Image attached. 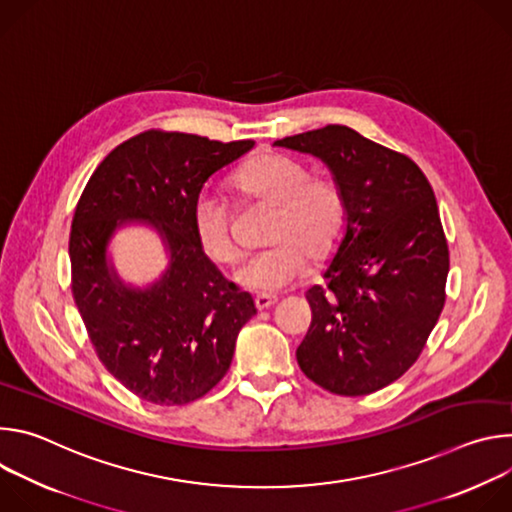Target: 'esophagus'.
<instances>
[{
	"mask_svg": "<svg viewBox=\"0 0 512 512\" xmlns=\"http://www.w3.org/2000/svg\"><path fill=\"white\" fill-rule=\"evenodd\" d=\"M273 304H277V298H275V296L259 294V296L255 298V308H257V310H267V308H271Z\"/></svg>",
	"mask_w": 512,
	"mask_h": 512,
	"instance_id": "obj_1",
	"label": "esophagus"
}]
</instances>
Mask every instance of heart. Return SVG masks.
Here are the masks:
<instances>
[{"label":"heart","mask_w":512,"mask_h":512,"mask_svg":"<svg viewBox=\"0 0 512 512\" xmlns=\"http://www.w3.org/2000/svg\"><path fill=\"white\" fill-rule=\"evenodd\" d=\"M239 204L271 206L265 241L237 271V281L251 291L271 294L294 283L308 269V259L324 261L340 247L348 225L342 186L285 154H261L231 178ZM192 229L202 253L216 265H235L241 249L233 237L231 204L202 192L192 204Z\"/></svg>","instance_id":"b5f03b06"}]
</instances>
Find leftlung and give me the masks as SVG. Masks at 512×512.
<instances>
[{
  "label": "left lung",
  "mask_w": 512,
  "mask_h": 512,
  "mask_svg": "<svg viewBox=\"0 0 512 512\" xmlns=\"http://www.w3.org/2000/svg\"><path fill=\"white\" fill-rule=\"evenodd\" d=\"M275 145L326 162L348 202L326 283L306 294L300 369L334 395L375 393L409 371L446 304L450 251L431 184L411 158L346 125Z\"/></svg>",
  "instance_id": "left-lung-1"
}]
</instances>
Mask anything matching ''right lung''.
I'll return each instance as SVG.
<instances>
[{
    "label": "right lung",
    "mask_w": 512,
    "mask_h": 512,
    "mask_svg": "<svg viewBox=\"0 0 512 512\" xmlns=\"http://www.w3.org/2000/svg\"><path fill=\"white\" fill-rule=\"evenodd\" d=\"M253 145L143 131L117 145L79 198L68 241L72 298L103 367L143 401L172 407L204 397L227 375L237 334L257 314L192 229L202 184ZM123 220L156 224L171 249L169 271L145 290L125 288L106 265V243Z\"/></svg>",
    "instance_id": "add662e5"
}]
</instances>
